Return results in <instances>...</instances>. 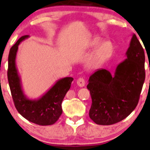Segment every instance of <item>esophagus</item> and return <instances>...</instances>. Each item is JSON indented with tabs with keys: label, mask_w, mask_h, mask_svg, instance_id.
Returning a JSON list of instances; mask_svg holds the SVG:
<instances>
[{
	"label": "esophagus",
	"mask_w": 150,
	"mask_h": 150,
	"mask_svg": "<svg viewBox=\"0 0 150 150\" xmlns=\"http://www.w3.org/2000/svg\"><path fill=\"white\" fill-rule=\"evenodd\" d=\"M77 85L80 87H83L84 85H85V81L83 78H79L76 81Z\"/></svg>",
	"instance_id": "obj_1"
}]
</instances>
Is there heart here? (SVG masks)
Returning a JSON list of instances; mask_svg holds the SVG:
<instances>
[{
  "label": "heart",
  "mask_w": 150,
  "mask_h": 150,
  "mask_svg": "<svg viewBox=\"0 0 150 150\" xmlns=\"http://www.w3.org/2000/svg\"><path fill=\"white\" fill-rule=\"evenodd\" d=\"M99 40L95 39L92 41L91 44L92 46L98 45ZM112 51V43L110 41H104L100 44L98 47L95 48L94 52H92L91 56V64H96L101 62L103 60L106 59L110 55L111 52Z\"/></svg>",
  "instance_id": "b5f03b06"
}]
</instances>
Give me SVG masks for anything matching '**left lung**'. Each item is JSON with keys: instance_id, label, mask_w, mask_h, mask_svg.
Instances as JSON below:
<instances>
[{"instance_id": "8db88e82", "label": "left lung", "mask_w": 150, "mask_h": 150, "mask_svg": "<svg viewBox=\"0 0 150 150\" xmlns=\"http://www.w3.org/2000/svg\"><path fill=\"white\" fill-rule=\"evenodd\" d=\"M126 55L114 74L100 69L89 76L86 87L92 103L89 115L97 124L118 123L129 116L138 104L145 79V55L135 34Z\"/></svg>"}]
</instances>
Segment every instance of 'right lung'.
Here are the masks:
<instances>
[{
  "label": "right lung",
  "mask_w": 150,
  "mask_h": 150,
  "mask_svg": "<svg viewBox=\"0 0 150 150\" xmlns=\"http://www.w3.org/2000/svg\"><path fill=\"white\" fill-rule=\"evenodd\" d=\"M29 38V35L22 36L11 48L8 55V80L12 98L18 112L32 123L40 126H48L55 123L62 114L61 103L70 89L74 79L65 77L58 79L40 98L29 99L24 94L16 64L18 45Z\"/></svg>",
  "instance_id": "1"
}]
</instances>
